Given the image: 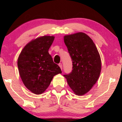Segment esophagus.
<instances>
[{"instance_id":"1","label":"esophagus","mask_w":122,"mask_h":122,"mask_svg":"<svg viewBox=\"0 0 122 122\" xmlns=\"http://www.w3.org/2000/svg\"><path fill=\"white\" fill-rule=\"evenodd\" d=\"M59 67H60L61 69L62 70V63H60L59 64Z\"/></svg>"}]
</instances>
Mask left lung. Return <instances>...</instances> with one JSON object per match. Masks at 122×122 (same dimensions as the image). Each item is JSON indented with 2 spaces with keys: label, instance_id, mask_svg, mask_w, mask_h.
<instances>
[{
  "label": "left lung",
  "instance_id": "obj_1",
  "mask_svg": "<svg viewBox=\"0 0 122 122\" xmlns=\"http://www.w3.org/2000/svg\"><path fill=\"white\" fill-rule=\"evenodd\" d=\"M71 57L73 69L64 75L73 92L78 96L88 92L98 79L101 71L100 54L89 36L82 32L64 36Z\"/></svg>",
  "mask_w": 122,
  "mask_h": 122
}]
</instances>
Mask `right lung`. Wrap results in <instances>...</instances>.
<instances>
[{
    "instance_id": "obj_1",
    "label": "right lung",
    "mask_w": 122,
    "mask_h": 122,
    "mask_svg": "<svg viewBox=\"0 0 122 122\" xmlns=\"http://www.w3.org/2000/svg\"><path fill=\"white\" fill-rule=\"evenodd\" d=\"M54 40L53 36H43L32 40L24 47L18 57L20 77L26 87L35 94L43 93L54 76L62 73L48 53Z\"/></svg>"
}]
</instances>
